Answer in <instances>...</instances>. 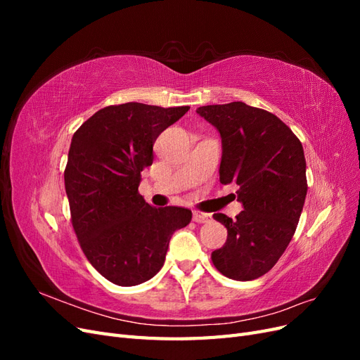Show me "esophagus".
<instances>
[{
  "instance_id": "esophagus-1",
  "label": "esophagus",
  "mask_w": 360,
  "mask_h": 360,
  "mask_svg": "<svg viewBox=\"0 0 360 360\" xmlns=\"http://www.w3.org/2000/svg\"><path fill=\"white\" fill-rule=\"evenodd\" d=\"M192 219H193L195 222H198V224H204V222H207V221L210 219V214H207V213H201V212H198V210H193Z\"/></svg>"
}]
</instances>
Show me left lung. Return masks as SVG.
I'll list each match as a JSON object with an SVG mask.
<instances>
[{
    "label": "left lung",
    "mask_w": 360,
    "mask_h": 360,
    "mask_svg": "<svg viewBox=\"0 0 360 360\" xmlns=\"http://www.w3.org/2000/svg\"><path fill=\"white\" fill-rule=\"evenodd\" d=\"M197 112L219 130V180L237 184L243 204L234 221L213 214L228 236L212 261L226 278L257 279L278 263L296 233L308 192L302 143L275 114L243 102L200 106Z\"/></svg>",
    "instance_id": "1"
}]
</instances>
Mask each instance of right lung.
<instances>
[{
  "instance_id": "obj_1",
  "label": "right lung",
  "mask_w": 360,
  "mask_h": 360,
  "mask_svg": "<svg viewBox=\"0 0 360 360\" xmlns=\"http://www.w3.org/2000/svg\"><path fill=\"white\" fill-rule=\"evenodd\" d=\"M188 111L189 106L110 105L73 134L64 169L72 225L86 259L115 285L153 278L172 233L192 219L189 209H156L138 192L141 171L153 163L155 141Z\"/></svg>"
}]
</instances>
